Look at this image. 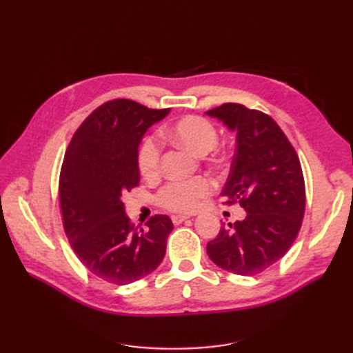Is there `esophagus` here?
I'll return each instance as SVG.
<instances>
[{
  "mask_svg": "<svg viewBox=\"0 0 353 353\" xmlns=\"http://www.w3.org/2000/svg\"><path fill=\"white\" fill-rule=\"evenodd\" d=\"M188 219H190L188 215H172L171 216V221H172V224H176V226H177V224H181V223H183L185 220H188Z\"/></svg>",
  "mask_w": 353,
  "mask_h": 353,
  "instance_id": "1",
  "label": "esophagus"
}]
</instances>
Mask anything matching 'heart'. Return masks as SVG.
Returning a JSON list of instances; mask_svg holds the SVG:
<instances>
[{"label":"heart","mask_w":353,"mask_h":353,"mask_svg":"<svg viewBox=\"0 0 353 353\" xmlns=\"http://www.w3.org/2000/svg\"><path fill=\"white\" fill-rule=\"evenodd\" d=\"M174 144L197 156L211 153L219 142V132L206 118L197 115L183 117L165 132ZM138 170L147 181H153L161 171V150L153 138H145L138 148ZM212 191V183L206 177H196L185 182H170L157 192V203L171 212L196 211L201 200Z\"/></svg>","instance_id":"heart-1"}]
</instances>
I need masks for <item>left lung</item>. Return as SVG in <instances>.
Masks as SVG:
<instances>
[{"instance_id":"obj_1","label":"left lung","mask_w":353,"mask_h":353,"mask_svg":"<svg viewBox=\"0 0 353 353\" xmlns=\"http://www.w3.org/2000/svg\"><path fill=\"white\" fill-rule=\"evenodd\" d=\"M236 132V148L221 196L247 212L241 221L221 226L206 245L223 270L256 276L276 264L301 230L305 179L294 147L274 119L239 103L208 110Z\"/></svg>"}]
</instances>
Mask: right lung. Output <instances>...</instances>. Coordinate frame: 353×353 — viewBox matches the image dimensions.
I'll return each mask as SVG.
<instances>
[{"label":"right lung","mask_w":353,"mask_h":353,"mask_svg":"<svg viewBox=\"0 0 353 353\" xmlns=\"http://www.w3.org/2000/svg\"><path fill=\"white\" fill-rule=\"evenodd\" d=\"M170 109L117 99L89 115L72 134L59 177L65 234L81 264L100 279L127 285L161 264L172 223L154 215L145 229L127 219L123 197L139 186L138 147Z\"/></svg>","instance_id":"add662e5"}]
</instances>
